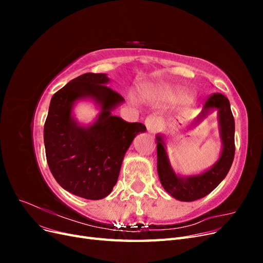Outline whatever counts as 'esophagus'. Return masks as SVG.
I'll return each instance as SVG.
<instances>
[{
    "label": "esophagus",
    "mask_w": 263,
    "mask_h": 263,
    "mask_svg": "<svg viewBox=\"0 0 263 263\" xmlns=\"http://www.w3.org/2000/svg\"><path fill=\"white\" fill-rule=\"evenodd\" d=\"M145 125H146V128H147V132L149 134H153L156 132L157 129V126H158V123H157V118L155 116H148L146 118L145 121Z\"/></svg>",
    "instance_id": "esophagus-1"
}]
</instances>
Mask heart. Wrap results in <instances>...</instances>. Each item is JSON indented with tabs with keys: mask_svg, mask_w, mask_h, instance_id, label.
Instances as JSON below:
<instances>
[{
	"mask_svg": "<svg viewBox=\"0 0 263 263\" xmlns=\"http://www.w3.org/2000/svg\"><path fill=\"white\" fill-rule=\"evenodd\" d=\"M159 93H160L161 97L165 100H176L182 95L181 90L176 89V87H162V89L159 90ZM145 95H146V91H145Z\"/></svg>",
	"mask_w": 263,
	"mask_h": 263,
	"instance_id": "heart-1",
	"label": "heart"
}]
</instances>
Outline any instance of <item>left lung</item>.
Here are the masks:
<instances>
[{
  "mask_svg": "<svg viewBox=\"0 0 263 263\" xmlns=\"http://www.w3.org/2000/svg\"><path fill=\"white\" fill-rule=\"evenodd\" d=\"M215 109H217L221 151L218 160L211 168L198 174L181 176L176 173L166 154L164 136L158 134L157 140V170L163 189L172 197L182 202H192L210 194L225 179L235 156V119L228 99L220 93H214L206 100L202 112L189 127L200 124Z\"/></svg>",
  "mask_w": 263,
  "mask_h": 263,
  "instance_id": "8db88e82",
  "label": "left lung"
}]
</instances>
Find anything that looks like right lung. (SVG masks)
Segmentation results:
<instances>
[{"label": "right lung", "instance_id": "right-lung-1", "mask_svg": "<svg viewBox=\"0 0 263 263\" xmlns=\"http://www.w3.org/2000/svg\"><path fill=\"white\" fill-rule=\"evenodd\" d=\"M105 73H84L51 98L44 127L46 158L60 186L86 200H102L116 184L123 159L134 138L146 132L141 123H127L112 114L125 102L109 89ZM90 99L100 109L92 124L73 116L78 100Z\"/></svg>", "mask_w": 263, "mask_h": 263}]
</instances>
